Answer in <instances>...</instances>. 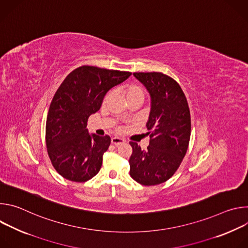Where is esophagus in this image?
I'll return each instance as SVG.
<instances>
[{
    "label": "esophagus",
    "instance_id": "obj_1",
    "mask_svg": "<svg viewBox=\"0 0 248 248\" xmlns=\"http://www.w3.org/2000/svg\"><path fill=\"white\" fill-rule=\"evenodd\" d=\"M111 142H112V144H114V145H121V144H124V140L122 139V138H120V137H113V138L111 139Z\"/></svg>",
    "mask_w": 248,
    "mask_h": 248
}]
</instances>
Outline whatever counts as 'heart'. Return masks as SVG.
Here are the masks:
<instances>
[{
    "label": "heart",
    "mask_w": 248,
    "mask_h": 248,
    "mask_svg": "<svg viewBox=\"0 0 248 248\" xmlns=\"http://www.w3.org/2000/svg\"><path fill=\"white\" fill-rule=\"evenodd\" d=\"M124 95H125V98L127 101H130L132 99H136V98H144V91L142 89V87L137 85V84H128L124 87ZM112 96V92H108L107 94H106L103 98V104H107L108 101L110 100Z\"/></svg>",
    "instance_id": "1"
}]
</instances>
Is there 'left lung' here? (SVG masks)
I'll return each mask as SVG.
<instances>
[{"instance_id": "8db88e82", "label": "left lung", "mask_w": 248, "mask_h": 248, "mask_svg": "<svg viewBox=\"0 0 248 248\" xmlns=\"http://www.w3.org/2000/svg\"><path fill=\"white\" fill-rule=\"evenodd\" d=\"M133 75L151 96L146 124L150 142L146 150L129 142V173L140 185L157 186L171 178L186 154L191 133L190 111L182 87L170 77L157 72Z\"/></svg>"}]
</instances>
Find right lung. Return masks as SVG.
Listing matches in <instances>:
<instances>
[{
    "mask_svg": "<svg viewBox=\"0 0 248 248\" xmlns=\"http://www.w3.org/2000/svg\"><path fill=\"white\" fill-rule=\"evenodd\" d=\"M130 75L82 65L73 70L56 91L47 116L45 139L51 163L62 178L84 183L99 172L111 138L90 136L88 118L100 109L106 93Z\"/></svg>",
    "mask_w": 248,
    "mask_h": 248,
    "instance_id": "add662e5",
    "label": "right lung"
}]
</instances>
